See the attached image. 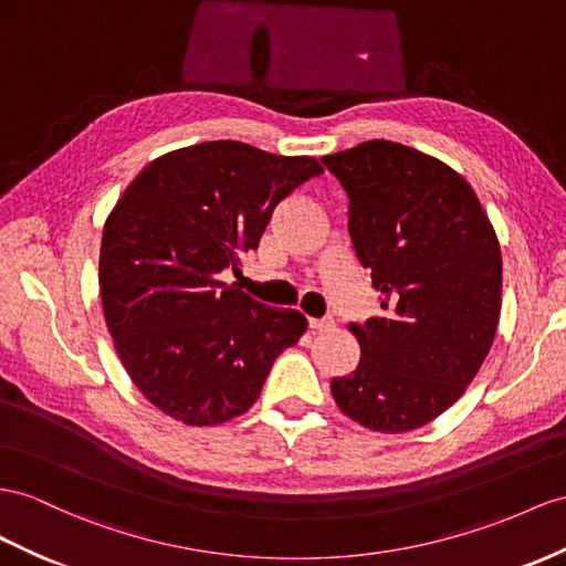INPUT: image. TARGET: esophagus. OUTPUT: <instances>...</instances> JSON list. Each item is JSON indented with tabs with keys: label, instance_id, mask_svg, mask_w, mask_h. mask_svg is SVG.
Listing matches in <instances>:
<instances>
[{
	"label": "esophagus",
	"instance_id": "34e87169",
	"mask_svg": "<svg viewBox=\"0 0 566 566\" xmlns=\"http://www.w3.org/2000/svg\"><path fill=\"white\" fill-rule=\"evenodd\" d=\"M308 327L315 332H327L335 327V317H308Z\"/></svg>",
	"mask_w": 566,
	"mask_h": 566
}]
</instances>
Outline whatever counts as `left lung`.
<instances>
[{"label": "left lung", "instance_id": "left-lung-1", "mask_svg": "<svg viewBox=\"0 0 566 566\" xmlns=\"http://www.w3.org/2000/svg\"><path fill=\"white\" fill-rule=\"evenodd\" d=\"M323 165L349 196V237L382 308L352 325L360 360L332 378V397L370 430L421 428L463 395L495 339L497 237L467 179L407 145L358 143Z\"/></svg>", "mask_w": 566, "mask_h": 566}]
</instances>
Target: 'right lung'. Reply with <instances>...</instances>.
<instances>
[{
    "instance_id": "right-lung-1",
    "label": "right lung",
    "mask_w": 566,
    "mask_h": 566,
    "mask_svg": "<svg viewBox=\"0 0 566 566\" xmlns=\"http://www.w3.org/2000/svg\"><path fill=\"white\" fill-rule=\"evenodd\" d=\"M321 174L313 157L212 140L157 157L126 188L103 231L99 294L126 373L159 411L186 426L241 416L306 332L298 311L220 277Z\"/></svg>"
}]
</instances>
